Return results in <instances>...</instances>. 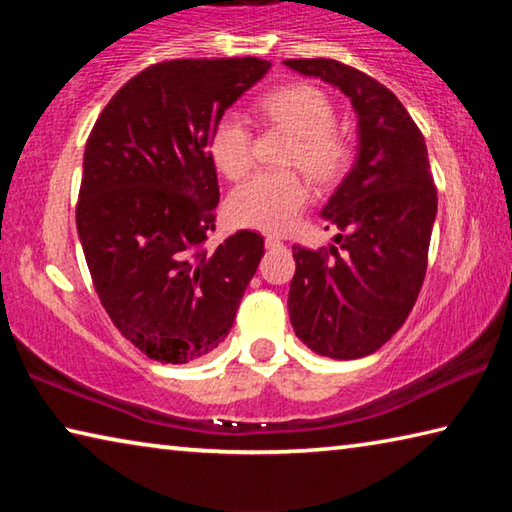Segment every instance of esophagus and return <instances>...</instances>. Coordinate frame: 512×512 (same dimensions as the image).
<instances>
[{
  "mask_svg": "<svg viewBox=\"0 0 512 512\" xmlns=\"http://www.w3.org/2000/svg\"><path fill=\"white\" fill-rule=\"evenodd\" d=\"M266 248H268V250H277V248H284V244H282V241L277 239V237L268 235V237H266Z\"/></svg>",
  "mask_w": 512,
  "mask_h": 512,
  "instance_id": "esophagus-1",
  "label": "esophagus"
}]
</instances>
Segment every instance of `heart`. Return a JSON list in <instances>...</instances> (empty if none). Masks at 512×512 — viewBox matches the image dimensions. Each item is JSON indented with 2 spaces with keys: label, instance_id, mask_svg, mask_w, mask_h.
<instances>
[{
  "label": "heart",
  "instance_id": "b5f03b06",
  "mask_svg": "<svg viewBox=\"0 0 512 512\" xmlns=\"http://www.w3.org/2000/svg\"><path fill=\"white\" fill-rule=\"evenodd\" d=\"M271 124L287 128L296 142L284 155L287 167H298L320 185L336 183L352 164L350 137L336 128V108L327 94L309 83H291L259 101ZM210 155L232 180L244 178L255 164V135L248 119L235 110L216 119ZM311 203V187L298 171H262L232 192L228 212L244 228L264 232L291 230Z\"/></svg>",
  "mask_w": 512,
  "mask_h": 512
}]
</instances>
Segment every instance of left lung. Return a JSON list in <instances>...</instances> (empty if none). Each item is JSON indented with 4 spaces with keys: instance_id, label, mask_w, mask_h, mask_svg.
<instances>
[{
    "instance_id": "8db88e82",
    "label": "left lung",
    "mask_w": 512,
    "mask_h": 512,
    "mask_svg": "<svg viewBox=\"0 0 512 512\" xmlns=\"http://www.w3.org/2000/svg\"><path fill=\"white\" fill-rule=\"evenodd\" d=\"M284 65L332 83L359 117V155L323 216L336 246H293L289 316L309 350L361 359L404 325L427 273L438 196L427 144L400 99L372 76L332 58Z\"/></svg>"
}]
</instances>
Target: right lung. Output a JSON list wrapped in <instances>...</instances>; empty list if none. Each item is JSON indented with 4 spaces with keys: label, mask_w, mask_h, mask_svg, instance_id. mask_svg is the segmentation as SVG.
I'll return each mask as SVG.
<instances>
[{
    "label": "right lung",
    "mask_w": 512,
    "mask_h": 512,
    "mask_svg": "<svg viewBox=\"0 0 512 512\" xmlns=\"http://www.w3.org/2000/svg\"><path fill=\"white\" fill-rule=\"evenodd\" d=\"M262 58H180L117 90L85 144L76 228L94 291L146 357L187 363L219 348L264 255L239 230L216 248L210 135L268 72Z\"/></svg>",
    "instance_id": "1"
}]
</instances>
